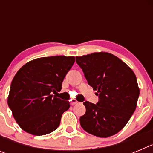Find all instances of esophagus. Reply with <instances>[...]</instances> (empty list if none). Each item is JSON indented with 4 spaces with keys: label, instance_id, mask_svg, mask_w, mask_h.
<instances>
[{
    "label": "esophagus",
    "instance_id": "1",
    "mask_svg": "<svg viewBox=\"0 0 153 153\" xmlns=\"http://www.w3.org/2000/svg\"><path fill=\"white\" fill-rule=\"evenodd\" d=\"M70 103H71V105H75V104H77L78 102L75 99H72V100H70Z\"/></svg>",
    "mask_w": 153,
    "mask_h": 153
}]
</instances>
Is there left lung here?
<instances>
[{
    "label": "left lung",
    "instance_id": "left-lung-1",
    "mask_svg": "<svg viewBox=\"0 0 153 153\" xmlns=\"http://www.w3.org/2000/svg\"><path fill=\"white\" fill-rule=\"evenodd\" d=\"M87 83L97 90V104L85 101L86 113L79 118L90 134L106 138L120 132L136 108L140 89L135 74L123 60L109 53L76 57Z\"/></svg>",
    "mask_w": 153,
    "mask_h": 153
}]
</instances>
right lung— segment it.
<instances>
[{
    "label": "right lung",
    "instance_id": "add662e5",
    "mask_svg": "<svg viewBox=\"0 0 153 153\" xmlns=\"http://www.w3.org/2000/svg\"><path fill=\"white\" fill-rule=\"evenodd\" d=\"M74 62V56L41 57L28 62L17 71L11 82L7 103L23 130L43 136L57 129L62 115L70 105L52 93L60 91Z\"/></svg>",
    "mask_w": 153,
    "mask_h": 153
}]
</instances>
